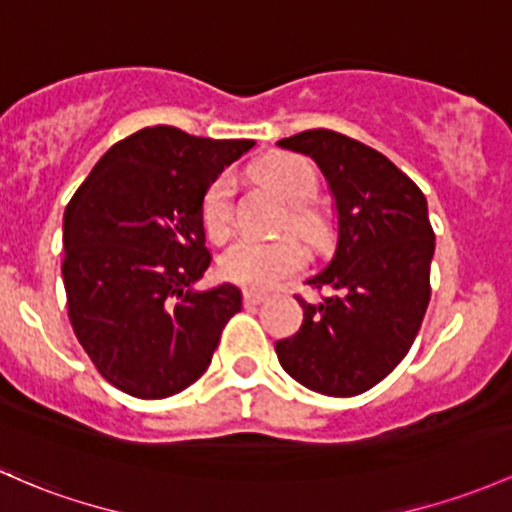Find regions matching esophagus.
Returning <instances> with one entry per match:
<instances>
[{
  "instance_id": "esophagus-1",
  "label": "esophagus",
  "mask_w": 512,
  "mask_h": 512,
  "mask_svg": "<svg viewBox=\"0 0 512 512\" xmlns=\"http://www.w3.org/2000/svg\"><path fill=\"white\" fill-rule=\"evenodd\" d=\"M265 299H267V294H262V292H252V289H245V292H242V301H245L247 306H257V304H262Z\"/></svg>"
}]
</instances>
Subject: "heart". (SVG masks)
<instances>
[{"label":"heart","instance_id":"1","mask_svg":"<svg viewBox=\"0 0 512 512\" xmlns=\"http://www.w3.org/2000/svg\"><path fill=\"white\" fill-rule=\"evenodd\" d=\"M257 174L284 201L292 203L289 225L294 233L309 242H319L324 235V220L314 208L306 206V201H311L319 188V174H316L314 164L299 154H274L257 166ZM233 218V181L228 174H220L208 184L201 201V225L206 238L215 242L228 238ZM304 265L306 250L294 235L270 242L240 238L225 247L218 260L223 279L247 289L277 287L279 282L304 270Z\"/></svg>","mask_w":512,"mask_h":512}]
</instances>
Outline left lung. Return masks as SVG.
<instances>
[{"mask_svg":"<svg viewBox=\"0 0 512 512\" xmlns=\"http://www.w3.org/2000/svg\"><path fill=\"white\" fill-rule=\"evenodd\" d=\"M277 144L324 171L336 198L338 245L331 265L306 282L319 301L297 294L304 321L274 351L309 390L360 395L405 358L432 297L427 198L385 154L341 132L306 129Z\"/></svg>","mask_w":512,"mask_h":512,"instance_id":"8db88e82","label":"left lung"}]
</instances>
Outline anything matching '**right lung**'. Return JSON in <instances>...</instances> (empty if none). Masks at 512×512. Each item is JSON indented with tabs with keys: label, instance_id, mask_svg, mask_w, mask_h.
I'll return each instance as SVG.
<instances>
[{
	"label": "right lung",
	"instance_id": "1",
	"mask_svg": "<svg viewBox=\"0 0 512 512\" xmlns=\"http://www.w3.org/2000/svg\"><path fill=\"white\" fill-rule=\"evenodd\" d=\"M252 139L193 137L144 127L112 144L63 215L68 319L98 373L139 400L196 383L240 289L193 292L211 265L203 193Z\"/></svg>",
	"mask_w": 512,
	"mask_h": 512
}]
</instances>
